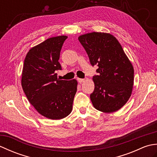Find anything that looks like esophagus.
I'll return each mask as SVG.
<instances>
[{
  "label": "esophagus",
  "mask_w": 157,
  "mask_h": 157,
  "mask_svg": "<svg viewBox=\"0 0 157 157\" xmlns=\"http://www.w3.org/2000/svg\"><path fill=\"white\" fill-rule=\"evenodd\" d=\"M78 79V82H79V83H80V84H81V83H82V82H84L85 81V79H81V78H78V79Z\"/></svg>",
  "instance_id": "34e87169"
}]
</instances>
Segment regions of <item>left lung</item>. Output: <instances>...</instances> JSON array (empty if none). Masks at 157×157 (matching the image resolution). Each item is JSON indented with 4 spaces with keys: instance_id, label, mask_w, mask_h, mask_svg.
Instances as JSON below:
<instances>
[{
    "instance_id": "obj_1",
    "label": "left lung",
    "mask_w": 157,
    "mask_h": 157,
    "mask_svg": "<svg viewBox=\"0 0 157 157\" xmlns=\"http://www.w3.org/2000/svg\"><path fill=\"white\" fill-rule=\"evenodd\" d=\"M91 65L98 75L93 76L94 90L90 94L94 107L103 113L118 111L131 96L134 67L122 46L113 35L92 32L79 36Z\"/></svg>"
}]
</instances>
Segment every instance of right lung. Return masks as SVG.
<instances>
[{
  "mask_svg": "<svg viewBox=\"0 0 157 157\" xmlns=\"http://www.w3.org/2000/svg\"><path fill=\"white\" fill-rule=\"evenodd\" d=\"M66 36L50 38L32 48L26 55L21 86L29 102L40 114L51 119L66 117L71 113L78 82L61 80L60 52Z\"/></svg>",
  "mask_w": 157,
  "mask_h": 157,
  "instance_id": "obj_1",
  "label": "right lung"
}]
</instances>
